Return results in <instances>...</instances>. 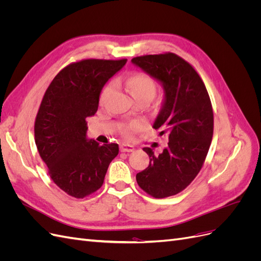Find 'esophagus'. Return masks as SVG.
<instances>
[{
  "label": "esophagus",
  "mask_w": 261,
  "mask_h": 261,
  "mask_svg": "<svg viewBox=\"0 0 261 261\" xmlns=\"http://www.w3.org/2000/svg\"><path fill=\"white\" fill-rule=\"evenodd\" d=\"M120 150L122 152H132L134 151V147L130 145H121Z\"/></svg>",
  "instance_id": "esophagus-1"
}]
</instances>
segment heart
<instances>
[{"mask_svg":"<svg viewBox=\"0 0 261 261\" xmlns=\"http://www.w3.org/2000/svg\"><path fill=\"white\" fill-rule=\"evenodd\" d=\"M127 86L132 96L136 100H140V99L151 100L156 91V83L154 81V78L145 72H137V73L132 74L127 80ZM112 89H113L112 83H109L108 85L105 86V88L102 89L100 94L101 103H103L106 101V99L109 97V94L111 93ZM140 129H141V124L137 121H134L123 125L121 134L126 138H130L134 134H136Z\"/></svg>","mask_w":261,"mask_h":261,"instance_id":"b5f03b06","label":"heart"}]
</instances>
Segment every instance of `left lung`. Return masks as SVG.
<instances>
[{"instance_id":"8db88e82","label":"left lung","mask_w":261,"mask_h":261,"mask_svg":"<svg viewBox=\"0 0 261 261\" xmlns=\"http://www.w3.org/2000/svg\"><path fill=\"white\" fill-rule=\"evenodd\" d=\"M132 62L163 84L164 105L153 128L169 137L160 154L144 148L150 161L137 173V184L154 198L174 196L195 179L208 154L213 136L209 93L197 70L175 53L141 55Z\"/></svg>"}]
</instances>
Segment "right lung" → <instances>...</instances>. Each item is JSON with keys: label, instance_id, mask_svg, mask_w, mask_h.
<instances>
[{"label": "right lung", "instance_id": "right-lung-1", "mask_svg": "<svg viewBox=\"0 0 261 261\" xmlns=\"http://www.w3.org/2000/svg\"><path fill=\"white\" fill-rule=\"evenodd\" d=\"M126 59H85L61 69L45 90L35 121V140L52 180L75 198L97 192L117 144L99 145L86 138V118L94 115L102 87Z\"/></svg>", "mask_w": 261, "mask_h": 261}]
</instances>
